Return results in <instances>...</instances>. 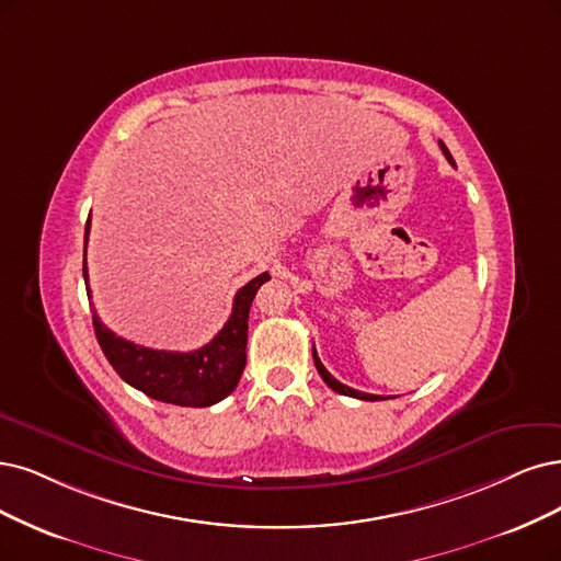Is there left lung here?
Wrapping results in <instances>:
<instances>
[{
  "label": "left lung",
  "mask_w": 561,
  "mask_h": 561,
  "mask_svg": "<svg viewBox=\"0 0 561 561\" xmlns=\"http://www.w3.org/2000/svg\"><path fill=\"white\" fill-rule=\"evenodd\" d=\"M442 145V152L446 154V159L453 163V157H450V152H448V148L444 142H439ZM312 356H314V365H317V369H319V375H321V379L333 388L335 392H342V396H348V398H356V400H365V402H377V400H386V398H381V396H369V392H360V390H356V388H348V386H344V383H340L333 375H330V371L323 367V363L319 360V356H317V348H312Z\"/></svg>",
  "instance_id": "1"
}]
</instances>
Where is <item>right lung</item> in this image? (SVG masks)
<instances>
[{
    "mask_svg": "<svg viewBox=\"0 0 561 561\" xmlns=\"http://www.w3.org/2000/svg\"><path fill=\"white\" fill-rule=\"evenodd\" d=\"M90 219L85 224V254H88ZM82 277H85L88 298V259L82 261ZM270 279L267 273H261L252 282H247L233 298V312L226 325L207 342L205 346L180 354V351H157L134 344L124 337H117L108 325L96 317L92 307V323L99 340V346L106 354L108 363L117 375L145 396L169 402L178 407H210L221 402L236 390L242 369L247 363V319L249 307L261 284Z\"/></svg>",
    "mask_w": 561,
    "mask_h": 561,
    "instance_id": "1",
    "label": "right lung"
}]
</instances>
